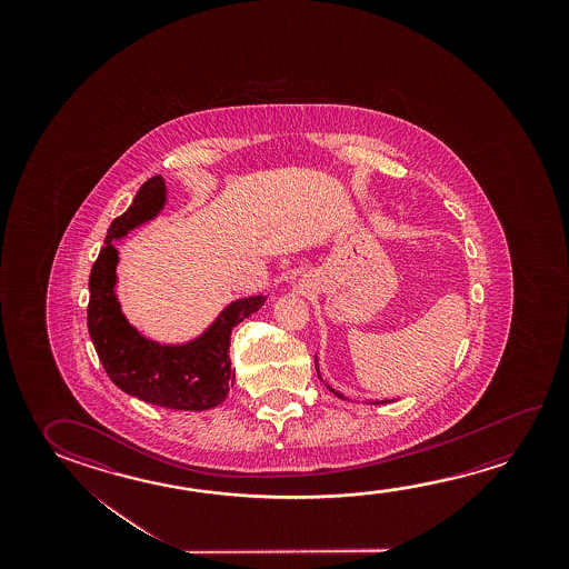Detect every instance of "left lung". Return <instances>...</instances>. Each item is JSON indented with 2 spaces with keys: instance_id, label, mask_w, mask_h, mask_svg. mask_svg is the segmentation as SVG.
<instances>
[{
  "instance_id": "obj_1",
  "label": "left lung",
  "mask_w": 569,
  "mask_h": 569,
  "mask_svg": "<svg viewBox=\"0 0 569 569\" xmlns=\"http://www.w3.org/2000/svg\"><path fill=\"white\" fill-rule=\"evenodd\" d=\"M316 369H317V377H319V379H321V375H319V367H317V357H316ZM321 381H323V379H321ZM326 382V381H323ZM326 387L327 389H329V391L333 392V395H337V397H339V399H345V401H349V397H345V395H341V392L339 391H336V389H333V387H329V385H327L326 382ZM365 402H369V405H385V402H392V401H389V399H385V401H365Z\"/></svg>"
}]
</instances>
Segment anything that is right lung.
<instances>
[{"instance_id": "obj_1", "label": "right lung", "mask_w": 569, "mask_h": 569, "mask_svg": "<svg viewBox=\"0 0 569 569\" xmlns=\"http://www.w3.org/2000/svg\"><path fill=\"white\" fill-rule=\"evenodd\" d=\"M167 200L164 178H149L127 212L112 220L89 276L87 327L104 371L121 391L164 409H214L226 401L236 379L230 363L232 329L256 313L268 296L228 303L200 336L184 343H160L142 336L122 313L117 296L119 250L112 242L154 220Z\"/></svg>"}]
</instances>
